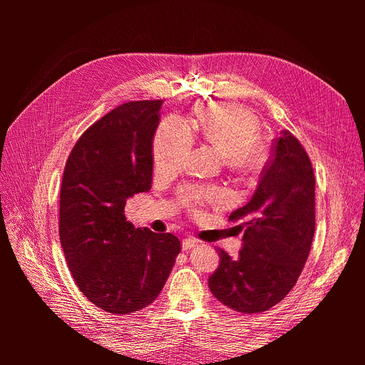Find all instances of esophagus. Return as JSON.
<instances>
[{
  "label": "esophagus",
  "mask_w": 365,
  "mask_h": 365,
  "mask_svg": "<svg viewBox=\"0 0 365 365\" xmlns=\"http://www.w3.org/2000/svg\"><path fill=\"white\" fill-rule=\"evenodd\" d=\"M197 244H200V240H197L196 237H185L182 240V250L184 251H189V250L195 248Z\"/></svg>",
  "instance_id": "34e87169"
}]
</instances>
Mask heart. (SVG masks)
<instances>
[{
  "mask_svg": "<svg viewBox=\"0 0 365 365\" xmlns=\"http://www.w3.org/2000/svg\"><path fill=\"white\" fill-rule=\"evenodd\" d=\"M195 137L215 146L235 172L257 170L264 150L259 141V123L248 109L231 103L207 105L197 113L192 128L176 115L164 118L153 138V165L157 173L178 170L193 148ZM184 200L192 207L204 202H222L224 190L217 187H189Z\"/></svg>",
  "mask_w": 365,
  "mask_h": 365,
  "instance_id": "obj_1",
  "label": "heart"
}]
</instances>
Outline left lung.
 <instances>
[{"mask_svg":"<svg viewBox=\"0 0 365 365\" xmlns=\"http://www.w3.org/2000/svg\"><path fill=\"white\" fill-rule=\"evenodd\" d=\"M239 220L237 257L217 250L219 268L208 288L233 311L256 314L280 303L294 288L315 233V176L306 150L289 130L275 138L272 155Z\"/></svg>","mask_w":365,"mask_h":365,"instance_id":"8db88e82","label":"left lung"}]
</instances>
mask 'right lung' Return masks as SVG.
<instances>
[{
	"label": "right lung",
	"mask_w": 365,
	"mask_h": 365,
	"mask_svg": "<svg viewBox=\"0 0 365 365\" xmlns=\"http://www.w3.org/2000/svg\"><path fill=\"white\" fill-rule=\"evenodd\" d=\"M161 101L120 105L88 128L63 170L59 237L77 288L109 314L148 307L181 251L170 233L135 228L128 197L149 192Z\"/></svg>",
	"instance_id": "add662e5"
}]
</instances>
